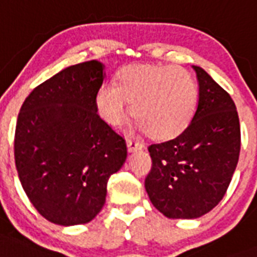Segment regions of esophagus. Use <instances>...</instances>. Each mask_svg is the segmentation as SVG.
I'll use <instances>...</instances> for the list:
<instances>
[{
    "label": "esophagus",
    "mask_w": 257,
    "mask_h": 257,
    "mask_svg": "<svg viewBox=\"0 0 257 257\" xmlns=\"http://www.w3.org/2000/svg\"><path fill=\"white\" fill-rule=\"evenodd\" d=\"M126 145H128L129 152H135V151H140V149L144 148V144L140 143V141L135 140V139H128L126 140Z\"/></svg>",
    "instance_id": "1"
}]
</instances>
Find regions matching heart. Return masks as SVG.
<instances>
[{
  "label": "heart",
  "instance_id": "heart-1",
  "mask_svg": "<svg viewBox=\"0 0 257 257\" xmlns=\"http://www.w3.org/2000/svg\"><path fill=\"white\" fill-rule=\"evenodd\" d=\"M139 126L156 140L179 136L191 122L197 102V85L183 68L128 65L117 73L116 85L105 84L96 105L108 124L118 125L129 112Z\"/></svg>",
  "mask_w": 257,
  "mask_h": 257
}]
</instances>
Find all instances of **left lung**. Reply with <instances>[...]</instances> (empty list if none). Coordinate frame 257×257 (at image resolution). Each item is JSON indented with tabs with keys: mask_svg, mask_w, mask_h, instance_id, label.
<instances>
[{
	"mask_svg": "<svg viewBox=\"0 0 257 257\" xmlns=\"http://www.w3.org/2000/svg\"><path fill=\"white\" fill-rule=\"evenodd\" d=\"M199 104L191 124L172 140L148 147L145 189L169 219H196L225 195L240 155V122L231 96L200 66Z\"/></svg>",
	"mask_w": 257,
	"mask_h": 257,
	"instance_id": "8db88e82",
	"label": "left lung"
}]
</instances>
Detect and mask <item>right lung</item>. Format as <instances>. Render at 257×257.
Masks as SVG:
<instances>
[{
  "label": "right lung",
  "instance_id": "1",
  "mask_svg": "<svg viewBox=\"0 0 257 257\" xmlns=\"http://www.w3.org/2000/svg\"><path fill=\"white\" fill-rule=\"evenodd\" d=\"M104 65H72L30 92L18 113L14 160L30 203L50 223H89L102 209L126 143L97 113Z\"/></svg>",
  "mask_w": 257,
  "mask_h": 257
}]
</instances>
